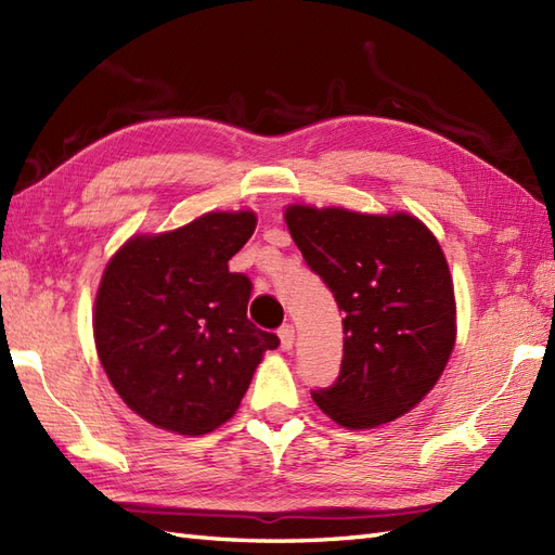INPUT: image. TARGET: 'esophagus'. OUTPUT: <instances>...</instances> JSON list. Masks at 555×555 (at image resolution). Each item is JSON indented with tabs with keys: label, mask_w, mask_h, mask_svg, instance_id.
<instances>
[{
	"label": "esophagus",
	"mask_w": 555,
	"mask_h": 555,
	"mask_svg": "<svg viewBox=\"0 0 555 555\" xmlns=\"http://www.w3.org/2000/svg\"><path fill=\"white\" fill-rule=\"evenodd\" d=\"M278 336H280V348L292 350V346H294V327H292V324H282Z\"/></svg>",
	"instance_id": "esophagus-1"
}]
</instances>
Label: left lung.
<instances>
[{
    "label": "left lung",
    "mask_w": 555,
    "mask_h": 555,
    "mask_svg": "<svg viewBox=\"0 0 555 555\" xmlns=\"http://www.w3.org/2000/svg\"><path fill=\"white\" fill-rule=\"evenodd\" d=\"M285 221L308 268L344 310V360L318 408L344 428L408 414L436 386L456 339V304L436 235L396 214L292 205Z\"/></svg>",
    "instance_id": "left-lung-1"
}]
</instances>
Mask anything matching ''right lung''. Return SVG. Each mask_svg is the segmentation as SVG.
<instances>
[{"mask_svg":"<svg viewBox=\"0 0 555 555\" xmlns=\"http://www.w3.org/2000/svg\"><path fill=\"white\" fill-rule=\"evenodd\" d=\"M254 228V211H209L133 235L103 270L93 308L101 364L157 428L205 436L225 424L266 350L280 346L247 318L251 280L228 270Z\"/></svg>","mask_w":555,"mask_h":555,"instance_id":"obj_1","label":"right lung"}]
</instances>
